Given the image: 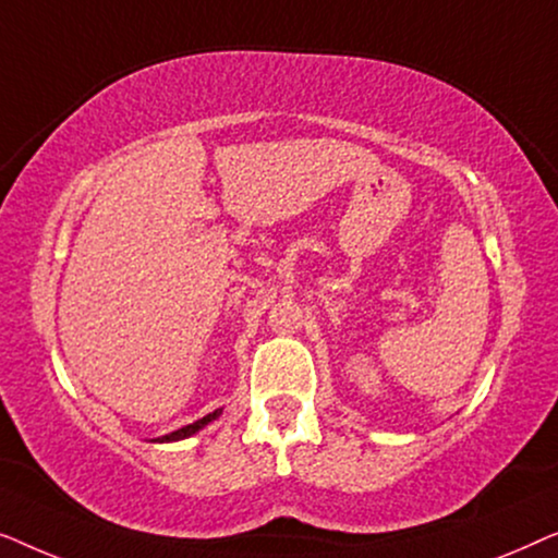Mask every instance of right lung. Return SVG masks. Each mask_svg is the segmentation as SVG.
<instances>
[{
  "label": "right lung",
  "mask_w": 558,
  "mask_h": 558,
  "mask_svg": "<svg viewBox=\"0 0 558 558\" xmlns=\"http://www.w3.org/2000/svg\"><path fill=\"white\" fill-rule=\"evenodd\" d=\"M220 414H223V409H216V411H210L208 416L197 418V422L187 424V426H182V429H178V432H170V434H165V437H157V439H151V441H159V445H165V441H180V439H187V437H193V434H197L201 429H205V426H208L210 422H216V418H218Z\"/></svg>",
  "instance_id": "add662e5"
}]
</instances>
